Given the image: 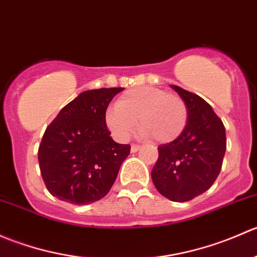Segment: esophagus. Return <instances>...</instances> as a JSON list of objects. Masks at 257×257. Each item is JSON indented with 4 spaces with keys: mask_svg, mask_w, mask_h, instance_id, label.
I'll use <instances>...</instances> for the list:
<instances>
[{
    "mask_svg": "<svg viewBox=\"0 0 257 257\" xmlns=\"http://www.w3.org/2000/svg\"><path fill=\"white\" fill-rule=\"evenodd\" d=\"M141 148H142L141 145H138V144H132L131 152H132V153H137L139 149H141Z\"/></svg>",
    "mask_w": 257,
    "mask_h": 257,
    "instance_id": "1",
    "label": "esophagus"
}]
</instances>
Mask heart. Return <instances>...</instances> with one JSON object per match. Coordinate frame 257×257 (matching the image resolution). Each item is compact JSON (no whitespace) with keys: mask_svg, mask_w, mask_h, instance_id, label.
Returning <instances> with one entry per match:
<instances>
[{"mask_svg":"<svg viewBox=\"0 0 257 257\" xmlns=\"http://www.w3.org/2000/svg\"><path fill=\"white\" fill-rule=\"evenodd\" d=\"M138 121L144 138L158 144L174 142L188 124V107L177 94L154 87H141L125 92L115 107L105 113V124L119 141L133 133Z\"/></svg>","mask_w":257,"mask_h":257,"instance_id":"obj_1","label":"heart"}]
</instances>
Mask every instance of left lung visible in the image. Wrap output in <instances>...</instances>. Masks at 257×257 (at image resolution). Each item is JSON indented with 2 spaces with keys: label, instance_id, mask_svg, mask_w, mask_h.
Wrapping results in <instances>:
<instances>
[{
  "label": "left lung",
  "instance_id": "1",
  "mask_svg": "<svg viewBox=\"0 0 257 257\" xmlns=\"http://www.w3.org/2000/svg\"><path fill=\"white\" fill-rule=\"evenodd\" d=\"M170 87L188 107V124L178 139L158 147L152 180L163 196L184 203L205 193L216 180L226 150V134L208 102L178 85Z\"/></svg>",
  "mask_w": 257,
  "mask_h": 257
}]
</instances>
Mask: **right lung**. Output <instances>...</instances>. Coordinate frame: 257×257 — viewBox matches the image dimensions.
I'll return each mask as SVG.
<instances>
[{
  "mask_svg": "<svg viewBox=\"0 0 257 257\" xmlns=\"http://www.w3.org/2000/svg\"><path fill=\"white\" fill-rule=\"evenodd\" d=\"M124 88L82 92L46 129L38 148L41 174L59 200L87 205L109 193L131 145L118 144L105 124V110Z\"/></svg>",
  "mask_w": 257,
  "mask_h": 257,
  "instance_id": "right-lung-1",
  "label": "right lung"
}]
</instances>
